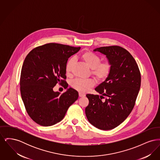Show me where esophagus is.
<instances>
[{
  "label": "esophagus",
  "instance_id": "34e87169",
  "mask_svg": "<svg viewBox=\"0 0 160 160\" xmlns=\"http://www.w3.org/2000/svg\"><path fill=\"white\" fill-rule=\"evenodd\" d=\"M78 95H79V97H85V96H86V95H85V94L82 93H81V92H80V93H78Z\"/></svg>",
  "mask_w": 160,
  "mask_h": 160
}]
</instances>
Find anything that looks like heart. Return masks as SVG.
<instances>
[{"instance_id": "heart-1", "label": "heart", "mask_w": 160, "mask_h": 160, "mask_svg": "<svg viewBox=\"0 0 160 160\" xmlns=\"http://www.w3.org/2000/svg\"><path fill=\"white\" fill-rule=\"evenodd\" d=\"M81 58L86 64L91 69V74L98 81L106 80L109 76L112 70V63L110 61H106L101 62V59L96 54L90 52H85L82 54ZM76 62V59L71 58L67 62L65 66V72L67 75L71 74L72 68ZM95 82L92 78L80 79L76 78L71 81V87L80 92H86L89 88L93 87Z\"/></svg>"}]
</instances>
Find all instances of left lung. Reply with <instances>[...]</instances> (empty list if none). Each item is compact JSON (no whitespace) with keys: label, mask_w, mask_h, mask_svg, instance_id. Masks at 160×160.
I'll list each match as a JSON object with an SVG mask.
<instances>
[{"label":"left lung","mask_w":160,"mask_h":160,"mask_svg":"<svg viewBox=\"0 0 160 160\" xmlns=\"http://www.w3.org/2000/svg\"><path fill=\"white\" fill-rule=\"evenodd\" d=\"M106 56L112 70L104 82L95 90L101 94H87L89 105L85 113L96 128L109 130L123 122L132 110L140 88L141 75L137 63L120 46L101 47L93 50ZM106 96L107 98L104 100Z\"/></svg>","instance_id":"left-lung-1"}]
</instances>
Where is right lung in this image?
Segmentation results:
<instances>
[{
	"label": "right lung",
	"instance_id": "right-lung-1",
	"mask_svg": "<svg viewBox=\"0 0 160 160\" xmlns=\"http://www.w3.org/2000/svg\"><path fill=\"white\" fill-rule=\"evenodd\" d=\"M80 49L48 43L33 48L26 57L20 76L21 95L27 113L39 125L48 127L60 122L78 99V92L71 88L62 94L53 89L58 83L68 88L65 66Z\"/></svg>",
	"mask_w": 160,
	"mask_h": 160
}]
</instances>
